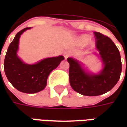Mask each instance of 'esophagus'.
Segmentation results:
<instances>
[{
    "label": "esophagus",
    "instance_id": "1",
    "mask_svg": "<svg viewBox=\"0 0 127 127\" xmlns=\"http://www.w3.org/2000/svg\"><path fill=\"white\" fill-rule=\"evenodd\" d=\"M70 52H68V51L64 52L63 56H64V59H67L68 57H70Z\"/></svg>",
    "mask_w": 127,
    "mask_h": 127
}]
</instances>
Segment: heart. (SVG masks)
Segmentation results:
<instances>
[{"instance_id": "1", "label": "heart", "mask_w": 127, "mask_h": 127, "mask_svg": "<svg viewBox=\"0 0 127 127\" xmlns=\"http://www.w3.org/2000/svg\"><path fill=\"white\" fill-rule=\"evenodd\" d=\"M89 39V36L88 35H82L77 38L76 41L79 45H84L86 43L88 42Z\"/></svg>"}]
</instances>
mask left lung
Returning <instances> with one entry per match:
<instances>
[{
	"label": "left lung",
	"mask_w": 127,
	"mask_h": 127,
	"mask_svg": "<svg viewBox=\"0 0 127 127\" xmlns=\"http://www.w3.org/2000/svg\"><path fill=\"white\" fill-rule=\"evenodd\" d=\"M103 68L98 73L89 72L81 62L68 57L69 79L74 90L86 96H97L110 91L119 80L122 64L119 49L113 41L101 33L94 32Z\"/></svg>",
	"instance_id": "1"
}]
</instances>
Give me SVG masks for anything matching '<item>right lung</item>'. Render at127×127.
<instances>
[{
	"label": "right lung",
	"mask_w": 127,
	"mask_h": 127,
	"mask_svg": "<svg viewBox=\"0 0 127 127\" xmlns=\"http://www.w3.org/2000/svg\"><path fill=\"white\" fill-rule=\"evenodd\" d=\"M32 28L20 31L10 44L5 56L4 68L9 82L20 92L33 94L43 90L47 86V78L53 70L64 59L63 55L43 59L30 64L22 61L18 55L19 40L22 33Z\"/></svg>",
	"instance_id": "add662e5"
}]
</instances>
